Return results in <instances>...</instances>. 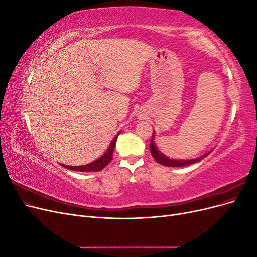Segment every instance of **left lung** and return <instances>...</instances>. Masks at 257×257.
<instances>
[{
	"mask_svg": "<svg viewBox=\"0 0 257 257\" xmlns=\"http://www.w3.org/2000/svg\"><path fill=\"white\" fill-rule=\"evenodd\" d=\"M154 134L155 132L153 131V134H152V138H151V142H150V151L152 157L154 158V160L157 161L159 164H162L164 166H168V167H182V166H188L191 164H194V163L199 162L200 160H203L204 158H206L208 154H210L211 150L208 151L207 153L203 154L201 157L196 158V159H189V160H176V159H170L167 155H165L164 153H162L159 149L157 145L154 143Z\"/></svg>",
	"mask_w": 257,
	"mask_h": 257,
	"instance_id": "obj_1",
	"label": "left lung"
}]
</instances>
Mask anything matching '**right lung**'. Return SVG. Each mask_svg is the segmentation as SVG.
Instances as JSON below:
<instances>
[{
  "instance_id": "1",
  "label": "right lung",
  "mask_w": 257,
  "mask_h": 257,
  "mask_svg": "<svg viewBox=\"0 0 257 257\" xmlns=\"http://www.w3.org/2000/svg\"><path fill=\"white\" fill-rule=\"evenodd\" d=\"M119 134H120V132L114 136L109 147L107 148L106 152L102 155V157H99L97 160L93 161L92 163H89V164L81 165V166H68V165H64V164H62V166L67 168V169L76 170V172H85V173L87 172H98V170H102L103 168H105L108 164H109V162L112 160V152L114 149L116 138H118Z\"/></svg>"
}]
</instances>
